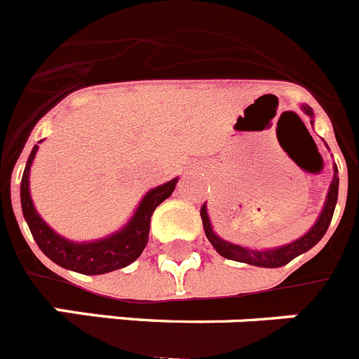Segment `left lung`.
<instances>
[{
  "label": "left lung",
  "mask_w": 359,
  "mask_h": 359,
  "mask_svg": "<svg viewBox=\"0 0 359 359\" xmlns=\"http://www.w3.org/2000/svg\"><path fill=\"white\" fill-rule=\"evenodd\" d=\"M302 109H304L306 114L313 118L311 107L304 105ZM337 173H338V168L334 166V179H332L331 187H329L324 211H322V215L318 216L316 224L309 229V232H306L302 238H299V240L293 241V243L284 245V247H279V248H272V250H250V248H243L240 247V245L227 243V241H224L222 238H218V236L212 232L211 222H209L208 211H205V203H203L200 216H202V224H203V231H205V236H208V240L211 241V245L216 248V252H218L219 256L227 257V259L240 261V263H248V264H254V266H263V268L284 266V264H288L292 259H295L297 256H300V254H304V252H308L309 248L315 247V245L324 238L325 232H327L329 224H331L332 212H334V205H337V200H338Z\"/></svg>",
  "instance_id": "obj_1"
}]
</instances>
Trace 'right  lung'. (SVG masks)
<instances>
[{
	"mask_svg": "<svg viewBox=\"0 0 359 359\" xmlns=\"http://www.w3.org/2000/svg\"><path fill=\"white\" fill-rule=\"evenodd\" d=\"M37 144L32 150L30 157L27 161V168L22 173L21 180V205L22 215L30 227L32 236L39 248L50 257L53 263L59 266L73 270V272L86 273V276H98V273H107L118 268L128 266L141 256L148 243V232H150V218L161 202L172 195L179 179H173L170 182L157 186L144 195L141 200L140 208L132 216V219L123 229L116 234L103 238L93 243H71L64 240L59 234H55L41 216L35 211L34 203L30 198V189H28V175H30L32 161L37 151Z\"/></svg>",
	"mask_w": 359,
	"mask_h": 359,
	"instance_id": "1",
	"label": "right lung"
}]
</instances>
